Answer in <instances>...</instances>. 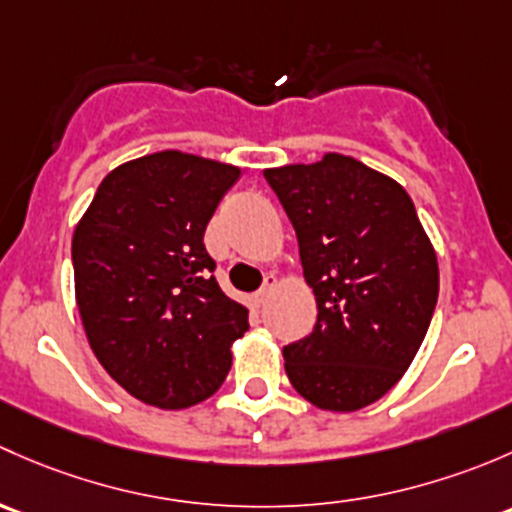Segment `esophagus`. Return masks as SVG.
Masks as SVG:
<instances>
[{
	"mask_svg": "<svg viewBox=\"0 0 512 512\" xmlns=\"http://www.w3.org/2000/svg\"><path fill=\"white\" fill-rule=\"evenodd\" d=\"M276 283H278V278L273 276V273H268V276H266V281H263V286L258 288V293L254 295V300H256L258 305H263V303H266V300H268V295H271V293H273V288H276Z\"/></svg>",
	"mask_w": 512,
	"mask_h": 512,
	"instance_id": "obj_1",
	"label": "esophagus"
}]
</instances>
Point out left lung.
I'll use <instances>...</instances> for the list:
<instances>
[{"mask_svg": "<svg viewBox=\"0 0 512 512\" xmlns=\"http://www.w3.org/2000/svg\"><path fill=\"white\" fill-rule=\"evenodd\" d=\"M298 236L318 303L313 333L283 347L300 397L357 412L402 379L439 298L434 246L402 184L352 157L263 172Z\"/></svg>", "mask_w": 512, "mask_h": 512, "instance_id": "obj_1", "label": "left lung"}]
</instances>
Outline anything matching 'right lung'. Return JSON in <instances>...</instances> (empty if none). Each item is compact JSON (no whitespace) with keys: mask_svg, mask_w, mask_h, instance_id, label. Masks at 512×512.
Wrapping results in <instances>:
<instances>
[{"mask_svg":"<svg viewBox=\"0 0 512 512\" xmlns=\"http://www.w3.org/2000/svg\"><path fill=\"white\" fill-rule=\"evenodd\" d=\"M239 167L165 150L115 167L73 234L76 303L105 372L140 402L184 409L231 370L249 310L212 276L204 231Z\"/></svg>","mask_w":512,"mask_h":512,"instance_id":"right-lung-1","label":"right lung"}]
</instances>
